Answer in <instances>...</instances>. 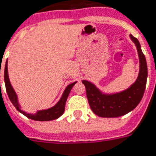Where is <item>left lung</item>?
Listing matches in <instances>:
<instances>
[{"label": "left lung", "mask_w": 156, "mask_h": 156, "mask_svg": "<svg viewBox=\"0 0 156 156\" xmlns=\"http://www.w3.org/2000/svg\"><path fill=\"white\" fill-rule=\"evenodd\" d=\"M137 47L139 57V73L136 81L128 89L116 94H104L95 85L83 80L90 108L101 117H118L133 111L139 104L146 87L148 69L145 56L141 50L139 40L130 34Z\"/></svg>", "instance_id": "left-lung-1"}]
</instances>
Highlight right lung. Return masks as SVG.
I'll list each match as a JSON object with an SVG mask.
<instances>
[{
  "instance_id": "1",
  "label": "right lung",
  "mask_w": 156,
  "mask_h": 156,
  "mask_svg": "<svg viewBox=\"0 0 156 156\" xmlns=\"http://www.w3.org/2000/svg\"><path fill=\"white\" fill-rule=\"evenodd\" d=\"M4 80H5L6 93H7V95L9 97L11 102L13 104V105L16 107V109L18 112H21L22 114H23L27 117H29V118L32 120H34V121H51V120L57 119L58 117L62 116L64 111H65V105H66V101H67L68 94L70 93L72 88L77 83V82H74V83H71V84L67 86L66 89L64 90L62 96L60 99V101L53 107L46 109V110L38 111L35 114H30V113H27V112H23L20 108V105H19L18 101H17V94L14 91L13 88H12V86L11 85V83H10L9 77H8V71H7V61L6 62L5 70H4Z\"/></svg>"
}]
</instances>
